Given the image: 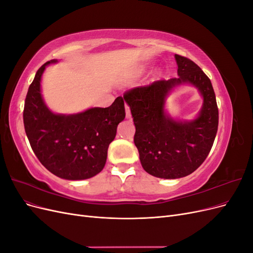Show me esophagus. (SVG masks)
Here are the masks:
<instances>
[{
    "label": "esophagus",
    "instance_id": "34e87169",
    "mask_svg": "<svg viewBox=\"0 0 253 253\" xmlns=\"http://www.w3.org/2000/svg\"><path fill=\"white\" fill-rule=\"evenodd\" d=\"M126 118H131L132 117L131 110H129V106L127 104H126Z\"/></svg>",
    "mask_w": 253,
    "mask_h": 253
}]
</instances>
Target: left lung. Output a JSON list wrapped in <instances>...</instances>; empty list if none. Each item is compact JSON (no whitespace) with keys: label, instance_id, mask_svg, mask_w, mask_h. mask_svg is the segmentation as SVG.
<instances>
[{"label":"left lung","instance_id":"left-lung-1","mask_svg":"<svg viewBox=\"0 0 253 253\" xmlns=\"http://www.w3.org/2000/svg\"><path fill=\"white\" fill-rule=\"evenodd\" d=\"M178 77L158 80L126 91L136 127L134 143L145 172L159 178H180L194 172L209 155L218 126V108L212 83L189 58L175 55ZM193 84L204 97L200 116L179 123L164 114V98L181 83Z\"/></svg>","mask_w":253,"mask_h":253}]
</instances>
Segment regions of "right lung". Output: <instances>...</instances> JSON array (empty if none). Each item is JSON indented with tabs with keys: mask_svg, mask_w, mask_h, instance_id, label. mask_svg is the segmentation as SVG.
Here are the masks:
<instances>
[{
	"mask_svg": "<svg viewBox=\"0 0 253 253\" xmlns=\"http://www.w3.org/2000/svg\"><path fill=\"white\" fill-rule=\"evenodd\" d=\"M38 70L25 98L23 121L30 147L40 163L58 177L90 178L104 168L108 149L119 122L125 119L122 97L109 108H94L76 115H57L44 104L40 82L45 66Z\"/></svg>",
	"mask_w": 253,
	"mask_h": 253,
	"instance_id": "obj_1",
	"label": "right lung"
}]
</instances>
